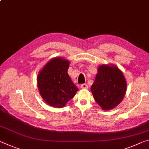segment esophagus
Returning a JSON list of instances; mask_svg holds the SVG:
<instances>
[{
    "mask_svg": "<svg viewBox=\"0 0 149 149\" xmlns=\"http://www.w3.org/2000/svg\"><path fill=\"white\" fill-rule=\"evenodd\" d=\"M81 87L82 89H87L88 88V86H87V84H83L81 85Z\"/></svg>",
    "mask_w": 149,
    "mask_h": 149,
    "instance_id": "esophagus-1",
    "label": "esophagus"
}]
</instances>
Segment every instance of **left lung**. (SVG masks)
Segmentation results:
<instances>
[{"label": "left lung", "instance_id": "left-lung-1", "mask_svg": "<svg viewBox=\"0 0 149 149\" xmlns=\"http://www.w3.org/2000/svg\"><path fill=\"white\" fill-rule=\"evenodd\" d=\"M123 74L117 67L102 65L98 68L91 92L95 100L104 110L114 108L121 102L126 92Z\"/></svg>", "mask_w": 149, "mask_h": 149}]
</instances>
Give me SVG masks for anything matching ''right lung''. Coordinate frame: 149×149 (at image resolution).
Here are the masks:
<instances>
[{
	"instance_id": "right-lung-1",
	"label": "right lung",
	"mask_w": 149,
	"mask_h": 149,
	"mask_svg": "<svg viewBox=\"0 0 149 149\" xmlns=\"http://www.w3.org/2000/svg\"><path fill=\"white\" fill-rule=\"evenodd\" d=\"M70 62L62 58L52 59L38 75V87L44 100L54 107H64L78 91L68 74Z\"/></svg>"
}]
</instances>
